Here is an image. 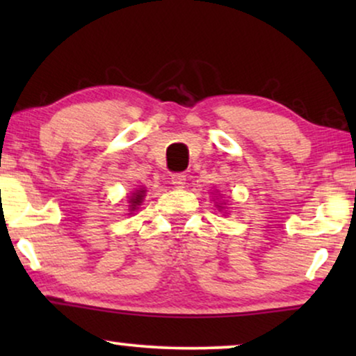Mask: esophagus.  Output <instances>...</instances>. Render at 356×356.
<instances>
[{
  "instance_id": "1",
  "label": "esophagus",
  "mask_w": 356,
  "mask_h": 356,
  "mask_svg": "<svg viewBox=\"0 0 356 356\" xmlns=\"http://www.w3.org/2000/svg\"><path fill=\"white\" fill-rule=\"evenodd\" d=\"M172 184H175L177 188H183L184 183H186V175L184 173H173L172 175Z\"/></svg>"
}]
</instances>
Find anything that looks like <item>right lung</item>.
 <instances>
[{
	"mask_svg": "<svg viewBox=\"0 0 356 356\" xmlns=\"http://www.w3.org/2000/svg\"><path fill=\"white\" fill-rule=\"evenodd\" d=\"M143 197H144V189L143 191H138L134 193V196L131 197V211H136L138 209V206H140V202H143Z\"/></svg>",
	"mask_w": 356,
	"mask_h": 356,
	"instance_id": "add662e5",
	"label": "right lung"
}]
</instances>
